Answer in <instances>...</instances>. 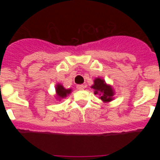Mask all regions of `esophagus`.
<instances>
[{"label": "esophagus", "mask_w": 160, "mask_h": 160, "mask_svg": "<svg viewBox=\"0 0 160 160\" xmlns=\"http://www.w3.org/2000/svg\"><path fill=\"white\" fill-rule=\"evenodd\" d=\"M84 86L83 85H78L77 86V89H78V90H82V89H84Z\"/></svg>", "instance_id": "obj_1"}]
</instances>
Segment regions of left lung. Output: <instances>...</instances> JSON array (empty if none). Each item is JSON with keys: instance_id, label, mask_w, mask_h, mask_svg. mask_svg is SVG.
Returning <instances> with one entry per match:
<instances>
[{"instance_id": "left-lung-1", "label": "left lung", "mask_w": 160, "mask_h": 160, "mask_svg": "<svg viewBox=\"0 0 160 160\" xmlns=\"http://www.w3.org/2000/svg\"><path fill=\"white\" fill-rule=\"evenodd\" d=\"M94 89V94L98 95L99 98L104 102H110L113 100L115 92L113 88L110 84H108L104 79L96 78L94 80V83L91 86Z\"/></svg>"}]
</instances>
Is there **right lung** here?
Returning a JSON list of instances; mask_svg holds the SVG:
<instances>
[{
  "label": "right lung",
  "instance_id": "1",
  "mask_svg": "<svg viewBox=\"0 0 160 160\" xmlns=\"http://www.w3.org/2000/svg\"><path fill=\"white\" fill-rule=\"evenodd\" d=\"M71 92H72L71 89H65L62 84L57 83L56 86V95H55V98L60 102L62 99L65 98L68 95L71 94Z\"/></svg>",
  "mask_w": 160,
  "mask_h": 160
}]
</instances>
